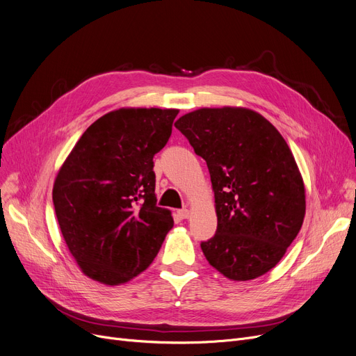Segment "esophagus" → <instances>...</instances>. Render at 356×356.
Instances as JSON below:
<instances>
[{
	"label": "esophagus",
	"instance_id": "esophagus-1",
	"mask_svg": "<svg viewBox=\"0 0 356 356\" xmlns=\"http://www.w3.org/2000/svg\"><path fill=\"white\" fill-rule=\"evenodd\" d=\"M177 213H179V216H180L181 219H188V218L191 216V211L186 209V208H184V209H180Z\"/></svg>",
	"mask_w": 356,
	"mask_h": 356
}]
</instances>
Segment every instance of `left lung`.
<instances>
[{
	"label": "left lung",
	"instance_id": "left-lung-1",
	"mask_svg": "<svg viewBox=\"0 0 356 356\" xmlns=\"http://www.w3.org/2000/svg\"><path fill=\"white\" fill-rule=\"evenodd\" d=\"M175 127L208 164L218 228L200 248L209 264L236 282L270 271L300 231L303 179L286 140L245 108H202Z\"/></svg>",
	"mask_w": 356,
	"mask_h": 356
}]
</instances>
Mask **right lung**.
Instances as JSON below:
<instances>
[{
	"instance_id": "1",
	"label": "right lung",
	"mask_w": 356,
	"mask_h": 356,
	"mask_svg": "<svg viewBox=\"0 0 356 356\" xmlns=\"http://www.w3.org/2000/svg\"><path fill=\"white\" fill-rule=\"evenodd\" d=\"M177 109H117L93 122L53 186L62 235L82 271L99 283L129 282L156 258L172 213L157 207L154 156Z\"/></svg>"
}]
</instances>
